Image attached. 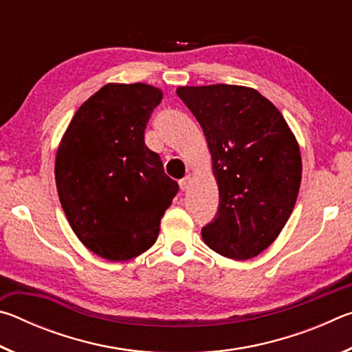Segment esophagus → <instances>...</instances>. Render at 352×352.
Segmentation results:
<instances>
[{"mask_svg":"<svg viewBox=\"0 0 352 352\" xmlns=\"http://www.w3.org/2000/svg\"><path fill=\"white\" fill-rule=\"evenodd\" d=\"M190 182H192V177H190V175H186L184 178H182V180H180V189L182 190H188L189 186H190Z\"/></svg>","mask_w":352,"mask_h":352,"instance_id":"obj_1","label":"esophagus"}]
</instances>
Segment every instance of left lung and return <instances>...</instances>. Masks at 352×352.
<instances>
[{
	"label": "left lung",
	"instance_id": "obj_1",
	"mask_svg": "<svg viewBox=\"0 0 352 352\" xmlns=\"http://www.w3.org/2000/svg\"><path fill=\"white\" fill-rule=\"evenodd\" d=\"M206 136L219 184L208 247L245 261L264 252L287 222L301 183L300 146L275 105L248 87H178Z\"/></svg>",
	"mask_w": 352,
	"mask_h": 352
}]
</instances>
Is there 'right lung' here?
<instances>
[{
    "label": "right lung",
    "mask_w": 352,
    "mask_h": 352,
    "mask_svg": "<svg viewBox=\"0 0 352 352\" xmlns=\"http://www.w3.org/2000/svg\"><path fill=\"white\" fill-rule=\"evenodd\" d=\"M162 99L146 83H107L79 107L57 148L62 208L79 241L100 258L129 261L151 248L178 192L144 142Z\"/></svg>",
    "instance_id": "1"
}]
</instances>
